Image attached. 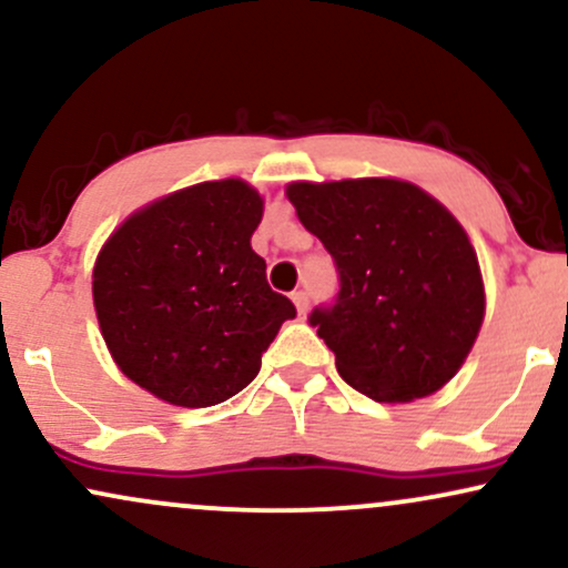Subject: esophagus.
<instances>
[{
  "mask_svg": "<svg viewBox=\"0 0 568 568\" xmlns=\"http://www.w3.org/2000/svg\"><path fill=\"white\" fill-rule=\"evenodd\" d=\"M291 298H293V304H296L298 315L304 317L306 315V306H310V293H306V291H293Z\"/></svg>",
  "mask_w": 568,
  "mask_h": 568,
  "instance_id": "esophagus-1",
  "label": "esophagus"
}]
</instances>
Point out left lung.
I'll return each instance as SVG.
<instances>
[{
	"label": "left lung",
	"instance_id": "8db88e82",
	"mask_svg": "<svg viewBox=\"0 0 568 568\" xmlns=\"http://www.w3.org/2000/svg\"><path fill=\"white\" fill-rule=\"evenodd\" d=\"M285 194L336 264V302L315 306L310 325L342 379L379 403L438 393L470 355L486 312L459 221L397 179L296 181Z\"/></svg>",
	"mask_w": 568,
	"mask_h": 568
}]
</instances>
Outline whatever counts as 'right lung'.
<instances>
[{
  "label": "right lung",
  "mask_w": 568,
  "mask_h": 568,
  "mask_svg": "<svg viewBox=\"0 0 568 568\" xmlns=\"http://www.w3.org/2000/svg\"><path fill=\"white\" fill-rule=\"evenodd\" d=\"M262 194L205 181L141 207L101 247L93 302L128 379L160 400L205 408L256 379L280 325L296 317L251 247Z\"/></svg>",
  "instance_id": "right-lung-1"
}]
</instances>
